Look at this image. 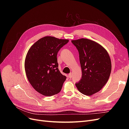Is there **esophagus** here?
Returning a JSON list of instances; mask_svg holds the SVG:
<instances>
[{
    "label": "esophagus",
    "instance_id": "esophagus-1",
    "mask_svg": "<svg viewBox=\"0 0 129 129\" xmlns=\"http://www.w3.org/2000/svg\"><path fill=\"white\" fill-rule=\"evenodd\" d=\"M68 77H69V78H72V73H70L69 75H68Z\"/></svg>",
    "mask_w": 129,
    "mask_h": 129
}]
</instances>
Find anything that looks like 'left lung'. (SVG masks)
Instances as JSON below:
<instances>
[{"mask_svg":"<svg viewBox=\"0 0 129 129\" xmlns=\"http://www.w3.org/2000/svg\"><path fill=\"white\" fill-rule=\"evenodd\" d=\"M79 53L82 78L75 84L84 94L91 96L98 92L109 79L111 62L107 51L98 43L87 39L72 40Z\"/></svg>","mask_w":129,"mask_h":129,"instance_id":"left-lung-1","label":"left lung"}]
</instances>
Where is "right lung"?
Returning <instances> with one entry per match:
<instances>
[{
  "mask_svg": "<svg viewBox=\"0 0 129 129\" xmlns=\"http://www.w3.org/2000/svg\"><path fill=\"white\" fill-rule=\"evenodd\" d=\"M68 40L45 37L29 49L25 60V71L35 89L46 96L59 92L66 77L58 70L57 53Z\"/></svg>",
  "mask_w": 129,
  "mask_h": 129,
  "instance_id": "right-lung-1",
  "label": "right lung"
}]
</instances>
